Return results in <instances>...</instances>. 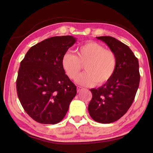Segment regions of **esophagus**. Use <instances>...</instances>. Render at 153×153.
Listing matches in <instances>:
<instances>
[{
    "mask_svg": "<svg viewBox=\"0 0 153 153\" xmlns=\"http://www.w3.org/2000/svg\"><path fill=\"white\" fill-rule=\"evenodd\" d=\"M83 89V87H80V86H77V92H80V91H82Z\"/></svg>",
    "mask_w": 153,
    "mask_h": 153,
    "instance_id": "1",
    "label": "esophagus"
}]
</instances>
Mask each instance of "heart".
<instances>
[{"instance_id":"1","label":"heart","mask_w":153,"mask_h":153,"mask_svg":"<svg viewBox=\"0 0 153 153\" xmlns=\"http://www.w3.org/2000/svg\"><path fill=\"white\" fill-rule=\"evenodd\" d=\"M77 55L65 53L62 59L64 70L71 79L78 76L84 65L86 71L81 74L76 82L82 85L89 86L97 83L102 85L112 79L116 70L118 60L111 50L98 43L89 41L76 49Z\"/></svg>"}]
</instances>
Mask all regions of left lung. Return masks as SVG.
I'll use <instances>...</instances> for the list:
<instances>
[{
    "label": "left lung",
    "instance_id": "8db88e82",
    "mask_svg": "<svg viewBox=\"0 0 153 153\" xmlns=\"http://www.w3.org/2000/svg\"><path fill=\"white\" fill-rule=\"evenodd\" d=\"M97 39L116 54L118 64L108 82L90 90L93 97L88 111L95 121L110 123L124 115L134 102L140 82L139 61L129 47L116 39L110 36Z\"/></svg>",
    "mask_w": 153,
    "mask_h": 153
}]
</instances>
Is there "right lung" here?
Returning <instances> with one entry per match:
<instances>
[{"instance_id":"right-lung-1","label":"right lung","mask_w":153,"mask_h":153,"mask_svg":"<svg viewBox=\"0 0 153 153\" xmlns=\"http://www.w3.org/2000/svg\"><path fill=\"white\" fill-rule=\"evenodd\" d=\"M76 41L70 35L47 39L31 47L21 62L16 80L18 98L39 123L60 122L76 95V86L62 64L64 54Z\"/></svg>"}]
</instances>
